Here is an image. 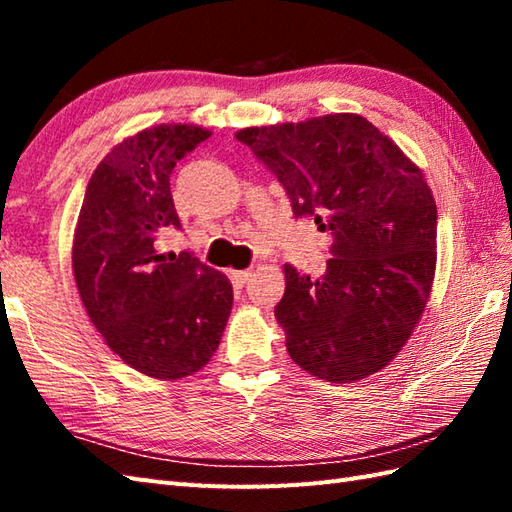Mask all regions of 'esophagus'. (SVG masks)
<instances>
[{"instance_id":"obj_1","label":"esophagus","mask_w":512,"mask_h":512,"mask_svg":"<svg viewBox=\"0 0 512 512\" xmlns=\"http://www.w3.org/2000/svg\"><path fill=\"white\" fill-rule=\"evenodd\" d=\"M231 277H233V281H235L237 286H244L246 281H248L250 277H253V273H250V270H233Z\"/></svg>"}]
</instances>
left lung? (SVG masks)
Masks as SVG:
<instances>
[{"instance_id":"obj_1","label":"left lung","mask_w":512,"mask_h":512,"mask_svg":"<svg viewBox=\"0 0 512 512\" xmlns=\"http://www.w3.org/2000/svg\"><path fill=\"white\" fill-rule=\"evenodd\" d=\"M239 143L275 173L295 217L332 235L319 279L284 266L275 317L292 361L352 383L394 361L436 275L438 209L422 169L358 114L246 127Z\"/></svg>"}]
</instances>
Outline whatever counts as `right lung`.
<instances>
[{"label":"right lung","mask_w":512,"mask_h":512,"mask_svg":"<svg viewBox=\"0 0 512 512\" xmlns=\"http://www.w3.org/2000/svg\"><path fill=\"white\" fill-rule=\"evenodd\" d=\"M211 136L200 125L162 123L125 138L85 189L72 242L81 301L110 350L151 378H182L211 361L233 286L191 253H160L156 237L180 228L169 176Z\"/></svg>","instance_id":"1"}]
</instances>
